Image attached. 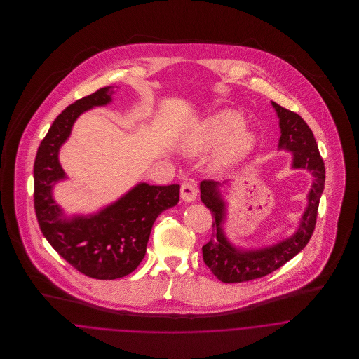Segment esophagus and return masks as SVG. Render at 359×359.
I'll return each mask as SVG.
<instances>
[{"instance_id": "1", "label": "esophagus", "mask_w": 359, "mask_h": 359, "mask_svg": "<svg viewBox=\"0 0 359 359\" xmlns=\"http://www.w3.org/2000/svg\"><path fill=\"white\" fill-rule=\"evenodd\" d=\"M198 196V191L191 181H184L181 184V198L185 202H194Z\"/></svg>"}]
</instances>
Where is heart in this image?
<instances>
[{
  "mask_svg": "<svg viewBox=\"0 0 359 359\" xmlns=\"http://www.w3.org/2000/svg\"><path fill=\"white\" fill-rule=\"evenodd\" d=\"M243 117L233 110H224L207 118L192 140L194 151H208L224 144L214 156L212 168L224 170L242 160L252 151L256 137L243 128Z\"/></svg>",
  "mask_w": 359,
  "mask_h": 359,
  "instance_id": "1",
  "label": "heart"
}]
</instances>
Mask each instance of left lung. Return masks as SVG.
Wrapping results in <instances>:
<instances>
[{
	"instance_id": "obj_1",
	"label": "left lung",
	"mask_w": 359,
	"mask_h": 359,
	"mask_svg": "<svg viewBox=\"0 0 359 359\" xmlns=\"http://www.w3.org/2000/svg\"><path fill=\"white\" fill-rule=\"evenodd\" d=\"M272 106L278 113L282 134L279 138V149L292 151L293 167L306 168L313 175V184L308 195L307 210L299 231L290 239L261 250L239 252L226 241L222 232L225 205L218 189L219 184L210 180L202 181L201 199L214 217L211 239L202 248L203 259L214 276L224 283L249 282L276 271L307 246L316 225L319 199L325 188L323 158L319 154L311 128L302 116L278 103L272 102Z\"/></svg>"
}]
</instances>
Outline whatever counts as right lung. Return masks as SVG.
<instances>
[{"label": "right lung", "instance_id": "add662e5", "mask_svg": "<svg viewBox=\"0 0 359 359\" xmlns=\"http://www.w3.org/2000/svg\"><path fill=\"white\" fill-rule=\"evenodd\" d=\"M111 94L113 90L104 87L67 106L52 123L34 160V210L43 235L73 268L101 280L123 278L140 265L156 218L180 201V185L140 184L100 214L59 218L62 211L52 199V184L65 178L59 148L76 118L110 102Z\"/></svg>", "mask_w": 359, "mask_h": 359}]
</instances>
